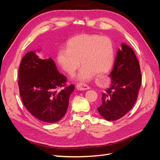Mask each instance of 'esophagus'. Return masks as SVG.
<instances>
[{
    "instance_id": "esophagus-1",
    "label": "esophagus",
    "mask_w": 160,
    "mask_h": 160,
    "mask_svg": "<svg viewBox=\"0 0 160 160\" xmlns=\"http://www.w3.org/2000/svg\"><path fill=\"white\" fill-rule=\"evenodd\" d=\"M76 88H77V89L80 90V91H85V90L89 89V87L85 83H80L76 85Z\"/></svg>"
}]
</instances>
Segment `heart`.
I'll return each mask as SVG.
<instances>
[{
	"instance_id": "b5f03b06",
	"label": "heart",
	"mask_w": 160,
	"mask_h": 160,
	"mask_svg": "<svg viewBox=\"0 0 160 160\" xmlns=\"http://www.w3.org/2000/svg\"><path fill=\"white\" fill-rule=\"evenodd\" d=\"M57 60L69 75L74 73L81 62L83 65L78 78L88 80L94 72L102 73L109 69L114 60V47L112 41L107 37L79 35L68 41L67 48L62 47L58 51Z\"/></svg>"
}]
</instances>
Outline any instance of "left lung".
Listing matches in <instances>:
<instances>
[{"mask_svg":"<svg viewBox=\"0 0 160 160\" xmlns=\"http://www.w3.org/2000/svg\"><path fill=\"white\" fill-rule=\"evenodd\" d=\"M109 76L110 88L102 93V103L98 110L106 120L114 121L122 118L133 108L141 87L139 61L132 48L122 45Z\"/></svg>","mask_w":160,"mask_h":160,"instance_id":"obj_1","label":"left lung"}]
</instances>
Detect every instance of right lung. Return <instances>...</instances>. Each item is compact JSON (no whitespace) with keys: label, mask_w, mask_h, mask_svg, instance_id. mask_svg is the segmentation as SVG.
<instances>
[{"label":"right lung","mask_w":160,"mask_h":160,"mask_svg":"<svg viewBox=\"0 0 160 160\" xmlns=\"http://www.w3.org/2000/svg\"><path fill=\"white\" fill-rule=\"evenodd\" d=\"M66 82L51 58L41 59L31 51L22 59L18 81L21 98L26 109L42 122L55 123L66 113L75 89L74 85L66 86Z\"/></svg>","instance_id":"right-lung-1"}]
</instances>
